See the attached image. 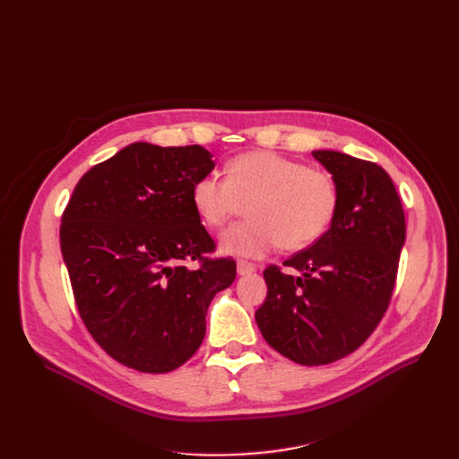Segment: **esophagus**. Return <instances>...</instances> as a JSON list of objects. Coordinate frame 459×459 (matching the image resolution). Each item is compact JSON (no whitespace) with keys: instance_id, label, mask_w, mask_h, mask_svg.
I'll return each mask as SVG.
<instances>
[{"instance_id":"1","label":"esophagus","mask_w":459,"mask_h":459,"mask_svg":"<svg viewBox=\"0 0 459 459\" xmlns=\"http://www.w3.org/2000/svg\"><path fill=\"white\" fill-rule=\"evenodd\" d=\"M256 272V266L251 262H245V260H239L238 262V273L239 275H248V273H255Z\"/></svg>"}]
</instances>
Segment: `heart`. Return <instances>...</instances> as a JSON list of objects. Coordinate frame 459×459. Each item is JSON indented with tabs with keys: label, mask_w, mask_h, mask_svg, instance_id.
Masks as SVG:
<instances>
[{
	"label": "heart",
	"mask_w": 459,
	"mask_h": 459,
	"mask_svg": "<svg viewBox=\"0 0 459 459\" xmlns=\"http://www.w3.org/2000/svg\"><path fill=\"white\" fill-rule=\"evenodd\" d=\"M191 203L203 224L224 228L248 204L251 220L220 239L226 255L260 258L283 245L300 251L329 230L339 208V187L331 174L270 151H251L228 162L226 178L201 176Z\"/></svg>",
	"instance_id": "1"
}]
</instances>
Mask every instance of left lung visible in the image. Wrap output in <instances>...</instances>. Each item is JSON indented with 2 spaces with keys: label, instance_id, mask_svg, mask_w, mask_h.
<instances>
[{
  "label": "left lung",
  "instance_id": "obj_1",
  "mask_svg": "<svg viewBox=\"0 0 459 459\" xmlns=\"http://www.w3.org/2000/svg\"><path fill=\"white\" fill-rule=\"evenodd\" d=\"M335 178L339 208L307 251L264 270L268 295L255 317L262 337L302 366H324L362 346L388 308L406 241L402 203L379 164L312 151Z\"/></svg>",
  "mask_w": 459,
  "mask_h": 459
}]
</instances>
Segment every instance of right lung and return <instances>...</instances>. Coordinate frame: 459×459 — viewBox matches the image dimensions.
Instances as JSON below:
<instances>
[{
	"label": "right lung",
	"mask_w": 459,
	"mask_h": 459,
	"mask_svg": "<svg viewBox=\"0 0 459 459\" xmlns=\"http://www.w3.org/2000/svg\"><path fill=\"white\" fill-rule=\"evenodd\" d=\"M212 169L201 145L137 142L82 176L65 208L61 253L82 322L132 369L186 364L204 339L208 304L235 280L233 258L204 256L214 241L191 203Z\"/></svg>",
	"instance_id": "1"
}]
</instances>
